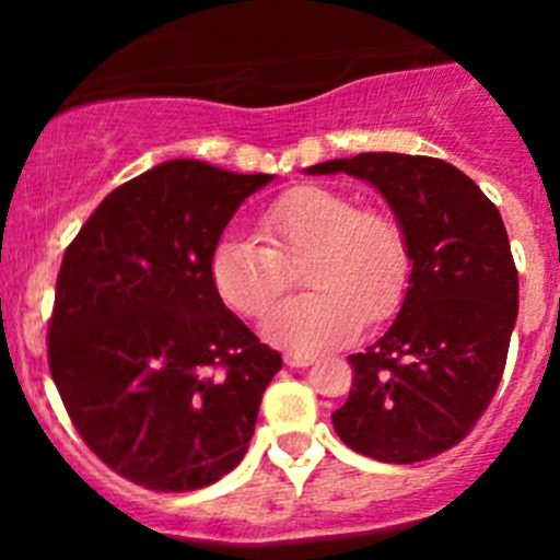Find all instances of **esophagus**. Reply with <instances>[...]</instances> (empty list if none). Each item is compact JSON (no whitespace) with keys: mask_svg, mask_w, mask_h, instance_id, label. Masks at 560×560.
Returning <instances> with one entry per match:
<instances>
[{"mask_svg":"<svg viewBox=\"0 0 560 560\" xmlns=\"http://www.w3.org/2000/svg\"><path fill=\"white\" fill-rule=\"evenodd\" d=\"M284 363L290 369H306V365L314 363V358L312 354H284Z\"/></svg>","mask_w":560,"mask_h":560,"instance_id":"1","label":"esophagus"}]
</instances>
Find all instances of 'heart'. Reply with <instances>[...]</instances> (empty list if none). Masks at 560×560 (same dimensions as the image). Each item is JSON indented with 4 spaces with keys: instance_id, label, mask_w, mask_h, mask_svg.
<instances>
[{
    "instance_id": "1",
    "label": "heart",
    "mask_w": 560,
    "mask_h": 560,
    "mask_svg": "<svg viewBox=\"0 0 560 560\" xmlns=\"http://www.w3.org/2000/svg\"><path fill=\"white\" fill-rule=\"evenodd\" d=\"M257 235L228 233L211 252L208 276L219 301L238 316H262L301 268L306 295L281 303L262 322V336L290 352H322L380 325L400 308L411 257L398 222L327 186H295L276 197Z\"/></svg>"
}]
</instances>
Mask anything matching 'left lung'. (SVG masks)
<instances>
[{
  "mask_svg": "<svg viewBox=\"0 0 560 560\" xmlns=\"http://www.w3.org/2000/svg\"><path fill=\"white\" fill-rule=\"evenodd\" d=\"M306 173H347L380 189L411 257L395 322L349 354L354 385L332 428L354 453L382 463L455 447L499 389L517 319V268L499 208L433 156L369 151Z\"/></svg>",
  "mask_w": 560,
  "mask_h": 560,
  "instance_id": "1",
  "label": "left lung"
}]
</instances>
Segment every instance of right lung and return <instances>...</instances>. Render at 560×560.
Masks as SVG:
<instances>
[{"mask_svg":"<svg viewBox=\"0 0 560 560\" xmlns=\"http://www.w3.org/2000/svg\"><path fill=\"white\" fill-rule=\"evenodd\" d=\"M270 180L162 162L113 189L67 246L50 376L83 442L129 482L184 493L244 460L281 354L219 301L208 262Z\"/></svg>","mask_w":560,"mask_h":560,"instance_id":"obj_1","label":"right lung"}]
</instances>
